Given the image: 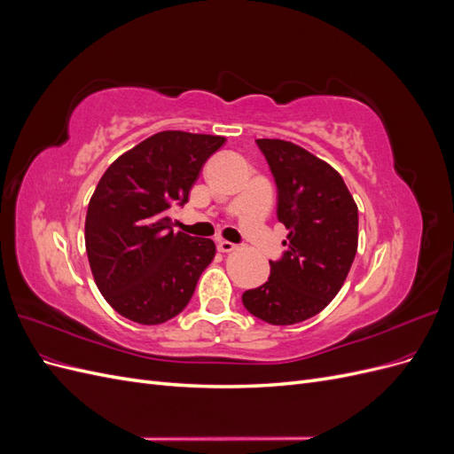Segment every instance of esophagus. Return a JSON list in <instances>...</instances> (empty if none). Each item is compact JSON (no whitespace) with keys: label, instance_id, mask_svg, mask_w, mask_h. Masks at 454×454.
<instances>
[{"label":"esophagus","instance_id":"34e87169","mask_svg":"<svg viewBox=\"0 0 454 454\" xmlns=\"http://www.w3.org/2000/svg\"><path fill=\"white\" fill-rule=\"evenodd\" d=\"M217 250L222 254H229L232 250H237V244H232L229 240H217Z\"/></svg>","mask_w":454,"mask_h":454}]
</instances>
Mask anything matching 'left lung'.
Returning a JSON list of instances; mask_svg holds the SVG:
<instances>
[{"label": "left lung", "instance_id": "left-lung-1", "mask_svg": "<svg viewBox=\"0 0 454 454\" xmlns=\"http://www.w3.org/2000/svg\"><path fill=\"white\" fill-rule=\"evenodd\" d=\"M278 189L287 250L269 261V280L242 294L250 314L272 325L305 322L324 310L347 280L358 250V206L340 174L286 140H255Z\"/></svg>", "mask_w": 454, "mask_h": 454}]
</instances>
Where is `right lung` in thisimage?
I'll use <instances>...</instances> for the list:
<instances>
[{
	"label": "right lung",
	"instance_id": "right-lung-1",
	"mask_svg": "<svg viewBox=\"0 0 454 454\" xmlns=\"http://www.w3.org/2000/svg\"><path fill=\"white\" fill-rule=\"evenodd\" d=\"M223 136L164 130L115 159L89 202L85 246L96 286L121 316L159 325L193 297L215 244L174 232L168 210L184 206L202 164Z\"/></svg>",
	"mask_w": 454,
	"mask_h": 454
}]
</instances>
